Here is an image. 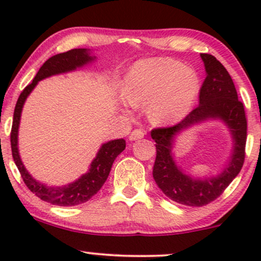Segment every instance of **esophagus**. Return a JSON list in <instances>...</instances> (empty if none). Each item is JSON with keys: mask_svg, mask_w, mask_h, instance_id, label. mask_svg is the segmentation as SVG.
<instances>
[{"mask_svg": "<svg viewBox=\"0 0 261 261\" xmlns=\"http://www.w3.org/2000/svg\"><path fill=\"white\" fill-rule=\"evenodd\" d=\"M143 136H145V131L141 130V128H136V130H134L133 133L130 134V136H128V140H130V141H136V140L142 139Z\"/></svg>", "mask_w": 261, "mask_h": 261, "instance_id": "1", "label": "esophagus"}]
</instances>
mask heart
<instances>
[{"label":"heart","instance_id":"obj_1","mask_svg":"<svg viewBox=\"0 0 261 261\" xmlns=\"http://www.w3.org/2000/svg\"><path fill=\"white\" fill-rule=\"evenodd\" d=\"M200 93V79L193 68L168 58L136 61L125 73L121 94L128 106H146L149 121L169 125L181 121ZM122 112L128 113L125 107Z\"/></svg>","mask_w":261,"mask_h":261}]
</instances>
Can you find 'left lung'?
I'll return each instance as SVG.
<instances>
[{"label": "left lung", "instance_id": "left-lung-1", "mask_svg": "<svg viewBox=\"0 0 261 261\" xmlns=\"http://www.w3.org/2000/svg\"><path fill=\"white\" fill-rule=\"evenodd\" d=\"M205 66L206 79L200 89V103L184 120L167 128L152 130L155 141L153 179L158 188L173 201L187 206L207 205L232 182L244 163L247 141V119L244 107L238 100L234 83L229 73L215 56L200 54ZM208 121H220L227 127L232 139V151L220 173L198 177L185 172L174 154L176 137L189 128Z\"/></svg>", "mask_w": 261, "mask_h": 261}]
</instances>
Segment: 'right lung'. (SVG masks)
<instances>
[{
  "instance_id": "1",
  "label": "right lung",
  "mask_w": 261,
  "mask_h": 261,
  "mask_svg": "<svg viewBox=\"0 0 261 261\" xmlns=\"http://www.w3.org/2000/svg\"><path fill=\"white\" fill-rule=\"evenodd\" d=\"M92 53L91 49H73L70 51L58 54V55L46 60L40 67V70L38 71L33 82L29 86H27L24 91L20 93L16 108H14L13 125H12L11 133V147L14 163H16L17 168L29 190L38 197H40L43 201L50 202L53 205L76 206L88 201L103 187L108 176H109L114 161L126 147V142L124 139L104 142L98 149L97 154L93 158L91 164H89V168L85 174L81 175L76 180L68 182L66 185H60V187L47 185L45 182L37 180L27 170L24 163L20 158L19 149H18V133H19L20 116H22V110L27 98L29 97L33 89L37 87L41 80L55 76V74L73 72V71L80 70V68L94 62L97 60V56L93 55Z\"/></svg>"
}]
</instances>
